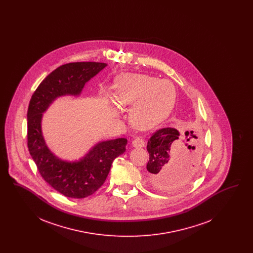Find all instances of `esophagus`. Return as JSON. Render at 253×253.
<instances>
[{"label": "esophagus", "instance_id": "esophagus-1", "mask_svg": "<svg viewBox=\"0 0 253 253\" xmlns=\"http://www.w3.org/2000/svg\"><path fill=\"white\" fill-rule=\"evenodd\" d=\"M132 146L134 148H143L145 146L144 140L142 138H135L133 141H132Z\"/></svg>", "mask_w": 253, "mask_h": 253}]
</instances>
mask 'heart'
Here are the masks:
<instances>
[{
	"mask_svg": "<svg viewBox=\"0 0 253 253\" xmlns=\"http://www.w3.org/2000/svg\"><path fill=\"white\" fill-rule=\"evenodd\" d=\"M115 97L121 106H133L132 124L141 130L154 128L173 106L175 93L168 82L141 74H125L115 84Z\"/></svg>",
	"mask_w": 253,
	"mask_h": 253,
	"instance_id": "obj_1",
	"label": "heart"
}]
</instances>
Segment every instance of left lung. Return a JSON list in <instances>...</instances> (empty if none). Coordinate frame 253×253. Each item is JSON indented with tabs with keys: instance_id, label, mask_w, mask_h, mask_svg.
<instances>
[{
	"instance_id": "8db88e82",
	"label": "left lung",
	"mask_w": 253,
	"mask_h": 253,
	"mask_svg": "<svg viewBox=\"0 0 253 253\" xmlns=\"http://www.w3.org/2000/svg\"><path fill=\"white\" fill-rule=\"evenodd\" d=\"M147 151L150 155L147 169L154 187L176 192L193 181L202 144L193 131L181 135L175 128L168 127L151 135Z\"/></svg>"
}]
</instances>
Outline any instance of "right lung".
Returning <instances> with one entry per match:
<instances>
[{"label": "right lung", "instance_id": "right-lung-1", "mask_svg": "<svg viewBox=\"0 0 253 253\" xmlns=\"http://www.w3.org/2000/svg\"><path fill=\"white\" fill-rule=\"evenodd\" d=\"M107 66L102 62H71L55 69L32 95L27 111V146L42 178L59 193L85 198L106 180L115 158L126 151V138L100 141L79 160L56 157L45 143L42 114L60 96H80L85 84Z\"/></svg>", "mask_w": 253, "mask_h": 253}]
</instances>
